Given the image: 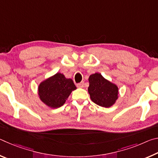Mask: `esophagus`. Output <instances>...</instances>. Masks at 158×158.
Wrapping results in <instances>:
<instances>
[{"mask_svg": "<svg viewBox=\"0 0 158 158\" xmlns=\"http://www.w3.org/2000/svg\"><path fill=\"white\" fill-rule=\"evenodd\" d=\"M77 86L78 88H84V82H81L77 85Z\"/></svg>", "mask_w": 158, "mask_h": 158, "instance_id": "obj_1", "label": "esophagus"}]
</instances>
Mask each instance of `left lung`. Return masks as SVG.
I'll list each match as a JSON object with an SVG mask.
<instances>
[{
  "mask_svg": "<svg viewBox=\"0 0 158 158\" xmlns=\"http://www.w3.org/2000/svg\"><path fill=\"white\" fill-rule=\"evenodd\" d=\"M89 81L88 91L93 102L106 108L111 107L116 103L119 94L117 85L98 73L90 74Z\"/></svg>",
  "mask_w": 158,
  "mask_h": 158,
  "instance_id": "1",
  "label": "left lung"
}]
</instances>
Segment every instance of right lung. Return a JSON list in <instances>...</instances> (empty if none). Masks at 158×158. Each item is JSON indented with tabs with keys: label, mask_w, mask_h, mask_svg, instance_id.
Listing matches in <instances>:
<instances>
[{
	"label": "right lung",
	"mask_w": 158,
	"mask_h": 158,
	"mask_svg": "<svg viewBox=\"0 0 158 158\" xmlns=\"http://www.w3.org/2000/svg\"><path fill=\"white\" fill-rule=\"evenodd\" d=\"M73 79L57 73L39 84L37 90L40 100L48 107L56 109L65 103L69 95L76 90Z\"/></svg>",
	"instance_id": "add662e5"
}]
</instances>
